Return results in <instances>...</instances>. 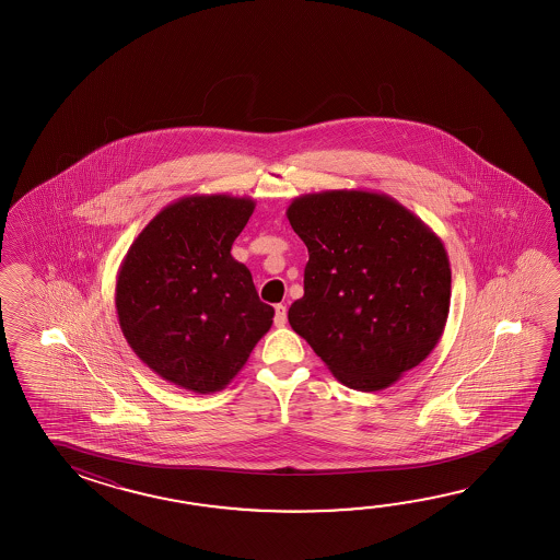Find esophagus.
Returning <instances> with one entry per match:
<instances>
[{
  "label": "esophagus",
  "instance_id": "1",
  "mask_svg": "<svg viewBox=\"0 0 560 560\" xmlns=\"http://www.w3.org/2000/svg\"><path fill=\"white\" fill-rule=\"evenodd\" d=\"M276 314H275V324L278 328H282L285 324V318H288V312H285L284 304H276Z\"/></svg>",
  "mask_w": 560,
  "mask_h": 560
}]
</instances>
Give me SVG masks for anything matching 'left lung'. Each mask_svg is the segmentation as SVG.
Returning <instances> with one entry per match:
<instances>
[{"label": "left lung", "instance_id": "left-lung-1", "mask_svg": "<svg viewBox=\"0 0 560 560\" xmlns=\"http://www.w3.org/2000/svg\"><path fill=\"white\" fill-rule=\"evenodd\" d=\"M285 215L308 248L292 330L348 388L393 386L444 332L453 275L442 240L381 191L304 194Z\"/></svg>", "mask_w": 560, "mask_h": 560}]
</instances>
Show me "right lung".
Masks as SVG:
<instances>
[{
    "label": "right lung",
    "instance_id": "right-lung-1",
    "mask_svg": "<svg viewBox=\"0 0 560 560\" xmlns=\"http://www.w3.org/2000/svg\"><path fill=\"white\" fill-rule=\"evenodd\" d=\"M254 208L248 196H184L148 222L119 264L124 338L148 369L184 390H224L272 326L275 308L230 254Z\"/></svg>",
    "mask_w": 560,
    "mask_h": 560
}]
</instances>
